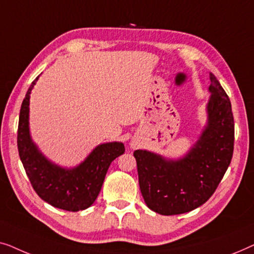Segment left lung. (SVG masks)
I'll return each instance as SVG.
<instances>
[{
    "label": "left lung",
    "mask_w": 254,
    "mask_h": 254,
    "mask_svg": "<svg viewBox=\"0 0 254 254\" xmlns=\"http://www.w3.org/2000/svg\"><path fill=\"white\" fill-rule=\"evenodd\" d=\"M208 124L185 158L166 160L134 151L139 187L146 205L161 215H177L201 206L219 187L233 159L235 123L229 96L209 73Z\"/></svg>",
    "instance_id": "left-lung-1"
}]
</instances>
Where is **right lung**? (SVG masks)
<instances>
[{
    "mask_svg": "<svg viewBox=\"0 0 254 254\" xmlns=\"http://www.w3.org/2000/svg\"><path fill=\"white\" fill-rule=\"evenodd\" d=\"M38 78L32 81L19 113L17 146L21 163L32 188L49 205L69 212L86 209L99 195L110 163L126 148L122 142L99 145L83 163L72 169L49 162L32 142L28 131L30 94Z\"/></svg>",
    "mask_w": 254,
    "mask_h": 254,
    "instance_id": "obj_1",
    "label": "right lung"
}]
</instances>
